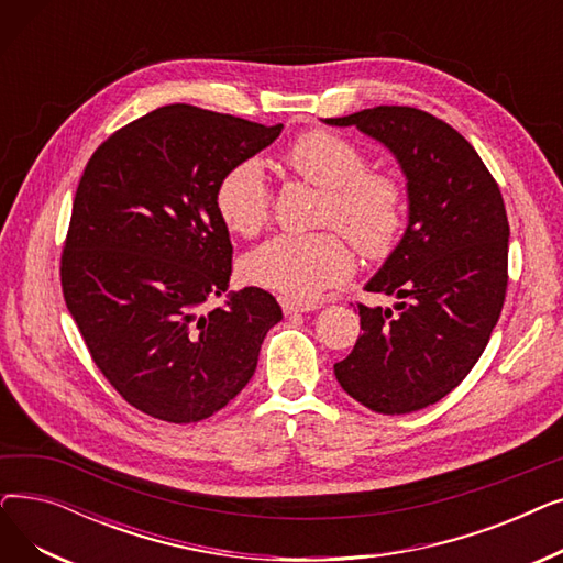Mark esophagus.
I'll return each mask as SVG.
<instances>
[{"mask_svg":"<svg viewBox=\"0 0 563 563\" xmlns=\"http://www.w3.org/2000/svg\"><path fill=\"white\" fill-rule=\"evenodd\" d=\"M280 308L285 312V317H291V314H303V312H310V310H317L314 303H301V301H291V299H280Z\"/></svg>","mask_w":563,"mask_h":563,"instance_id":"34e87169","label":"esophagus"}]
</instances>
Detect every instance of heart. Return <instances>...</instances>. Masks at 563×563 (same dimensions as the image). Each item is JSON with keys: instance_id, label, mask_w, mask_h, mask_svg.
<instances>
[{"instance_id": "heart-1", "label": "heart", "mask_w": 563, "mask_h": 563, "mask_svg": "<svg viewBox=\"0 0 563 563\" xmlns=\"http://www.w3.org/2000/svg\"><path fill=\"white\" fill-rule=\"evenodd\" d=\"M287 164L303 180L323 189L319 221L340 228L367 257H386L404 225L406 198L397 177L367 170L356 143L312 130L289 145ZM272 191L257 159L232 164L217 183L214 207L228 230L251 236L269 217ZM353 255L338 232H283L242 260L246 283L310 303L346 280Z\"/></svg>"}]
</instances>
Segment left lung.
<instances>
[{"label":"left lung","instance_id":"left-lung-1","mask_svg":"<svg viewBox=\"0 0 563 563\" xmlns=\"http://www.w3.org/2000/svg\"><path fill=\"white\" fill-rule=\"evenodd\" d=\"M323 123L386 145L406 177V230L365 285L399 301L358 306L363 335L333 367L349 397L404 416L450 395L490 340L507 294L505 200L475 147L427 111L374 107Z\"/></svg>","mask_w":563,"mask_h":563}]
</instances>
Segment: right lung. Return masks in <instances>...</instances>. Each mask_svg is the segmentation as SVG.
Instances as JSON below:
<instances>
[{
	"mask_svg": "<svg viewBox=\"0 0 563 563\" xmlns=\"http://www.w3.org/2000/svg\"><path fill=\"white\" fill-rule=\"evenodd\" d=\"M280 132L168 104L111 134L84 168L62 257L64 299L100 372L145 416L173 424L214 416L246 388L264 335L283 319L260 287L200 312L232 274L219 177Z\"/></svg>",
	"mask_w": 563,
	"mask_h": 563,
	"instance_id": "add662e5",
	"label": "right lung"
}]
</instances>
